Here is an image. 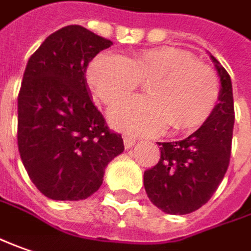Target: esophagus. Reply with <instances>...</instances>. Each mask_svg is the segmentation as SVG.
I'll list each match as a JSON object with an SVG mask.
<instances>
[{"mask_svg":"<svg viewBox=\"0 0 251 251\" xmlns=\"http://www.w3.org/2000/svg\"><path fill=\"white\" fill-rule=\"evenodd\" d=\"M135 143H136V140H135L133 137H130V136L124 137V145H125L126 149H130L132 146H135Z\"/></svg>","mask_w":251,"mask_h":251,"instance_id":"esophagus-1","label":"esophagus"}]
</instances>
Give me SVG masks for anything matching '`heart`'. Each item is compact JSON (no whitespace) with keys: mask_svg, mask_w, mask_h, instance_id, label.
Masks as SVG:
<instances>
[{"mask_svg":"<svg viewBox=\"0 0 251 251\" xmlns=\"http://www.w3.org/2000/svg\"><path fill=\"white\" fill-rule=\"evenodd\" d=\"M95 95L114 105L149 81V97L130 98L109 112L112 125L133 135H156L171 125L174 130L197 129L211 116L219 98L215 71L187 50L153 48L130 57L101 53L87 69Z\"/></svg>","mask_w":251,"mask_h":251,"instance_id":"1","label":"heart"}]
</instances>
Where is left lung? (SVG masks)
I'll list each match as a JSON object with an SVG mask.
<instances>
[{
  "mask_svg": "<svg viewBox=\"0 0 251 251\" xmlns=\"http://www.w3.org/2000/svg\"><path fill=\"white\" fill-rule=\"evenodd\" d=\"M211 59L221 77L219 104L187 139L158 142V163L143 176L149 200L171 215L191 213L205 205L229 167L234 125L233 90L227 71L213 56Z\"/></svg>",
  "mask_w": 251,
  "mask_h": 251,
  "instance_id": "8db88e82",
  "label": "left lung"
}]
</instances>
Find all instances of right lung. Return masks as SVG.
Masks as SVG:
<instances>
[{"instance_id": "1", "label": "right lung", "mask_w": 251, "mask_h": 251, "mask_svg": "<svg viewBox=\"0 0 251 251\" xmlns=\"http://www.w3.org/2000/svg\"><path fill=\"white\" fill-rule=\"evenodd\" d=\"M111 45L69 25L48 36L27 60L18 94V150L29 178L50 200L93 195L108 163L125 149L85 81L88 63Z\"/></svg>"}]
</instances>
